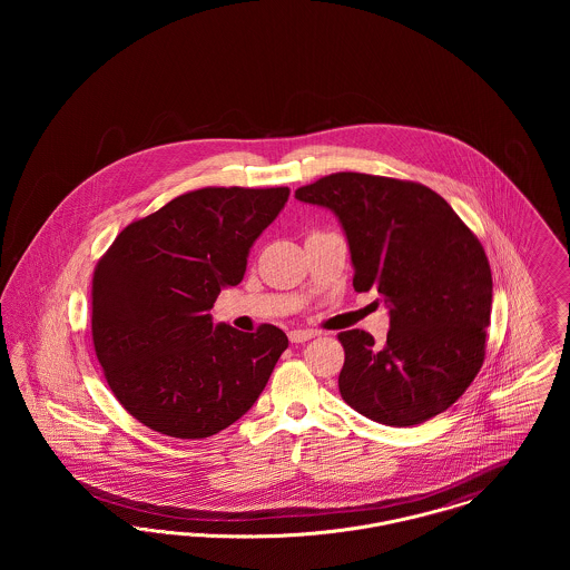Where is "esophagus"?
Segmentation results:
<instances>
[{"instance_id":"obj_1","label":"esophagus","mask_w":570,"mask_h":570,"mask_svg":"<svg viewBox=\"0 0 570 570\" xmlns=\"http://www.w3.org/2000/svg\"><path fill=\"white\" fill-rule=\"evenodd\" d=\"M288 337H291V342H293V344H303V342H307V340L316 337V331H309V328H295V331H291V333H288Z\"/></svg>"}]
</instances>
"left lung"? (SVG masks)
<instances>
[{
	"label": "left lung",
	"mask_w": 570,
	"mask_h": 570,
	"mask_svg": "<svg viewBox=\"0 0 570 570\" xmlns=\"http://www.w3.org/2000/svg\"><path fill=\"white\" fill-rule=\"evenodd\" d=\"M295 196L340 217L354 291H379L391 316L382 346L361 328L337 335L344 402L393 428L453 406L485 361L491 269L476 235L416 181L333 173Z\"/></svg>",
	"instance_id": "8db88e82"
}]
</instances>
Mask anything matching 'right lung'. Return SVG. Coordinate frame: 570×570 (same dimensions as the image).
I'll return each instance as SVG.
<instances>
[{"label": "right lung", "instance_id": "right-lung-1", "mask_svg": "<svg viewBox=\"0 0 570 570\" xmlns=\"http://www.w3.org/2000/svg\"><path fill=\"white\" fill-rule=\"evenodd\" d=\"M288 188H200L128 224L98 261L91 337L112 395L154 432L203 440L242 419L279 354L282 328L212 323L224 286L288 200Z\"/></svg>", "mask_w": 570, "mask_h": 570}]
</instances>
